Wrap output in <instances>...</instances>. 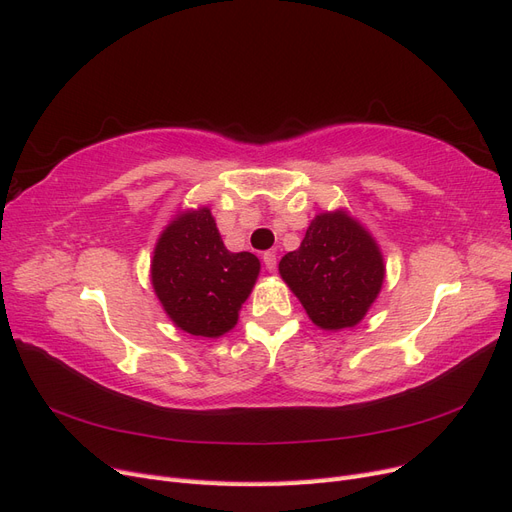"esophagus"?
I'll list each match as a JSON object with an SVG mask.
<instances>
[{
    "label": "esophagus",
    "mask_w": 512,
    "mask_h": 512,
    "mask_svg": "<svg viewBox=\"0 0 512 512\" xmlns=\"http://www.w3.org/2000/svg\"><path fill=\"white\" fill-rule=\"evenodd\" d=\"M263 263H266V268H268L270 272H274V270H276V263H278L276 253H274V251H266V253H263Z\"/></svg>",
    "instance_id": "34e87169"
}]
</instances>
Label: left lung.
Instances as JSON below:
<instances>
[{"label": "left lung", "instance_id": "left-lung-1", "mask_svg": "<svg viewBox=\"0 0 512 512\" xmlns=\"http://www.w3.org/2000/svg\"><path fill=\"white\" fill-rule=\"evenodd\" d=\"M278 270L321 329L357 325L385 278L376 242L342 210L319 214L300 249L280 259Z\"/></svg>", "mask_w": 512, "mask_h": 512}]
</instances>
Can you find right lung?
I'll return each mask as SVG.
<instances>
[{
	"mask_svg": "<svg viewBox=\"0 0 512 512\" xmlns=\"http://www.w3.org/2000/svg\"><path fill=\"white\" fill-rule=\"evenodd\" d=\"M153 287L176 327L217 338L238 321L259 274L253 253H229L208 208L180 214L161 234L153 257Z\"/></svg>",
	"mask_w": 512,
	"mask_h": 512,
	"instance_id": "add662e5",
	"label": "right lung"
}]
</instances>
